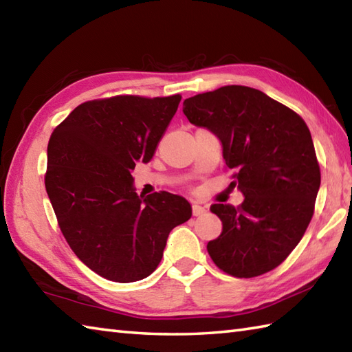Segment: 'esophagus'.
I'll return each mask as SVG.
<instances>
[{
    "label": "esophagus",
    "instance_id": "obj_1",
    "mask_svg": "<svg viewBox=\"0 0 352 352\" xmlns=\"http://www.w3.org/2000/svg\"><path fill=\"white\" fill-rule=\"evenodd\" d=\"M207 210H206V207H203L201 204H198V203H193L192 204V213H193V216H201V214H204Z\"/></svg>",
    "mask_w": 352,
    "mask_h": 352
}]
</instances>
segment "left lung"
Here are the masks:
<instances>
[{
	"label": "left lung",
	"mask_w": 352,
	"mask_h": 352,
	"mask_svg": "<svg viewBox=\"0 0 352 352\" xmlns=\"http://www.w3.org/2000/svg\"><path fill=\"white\" fill-rule=\"evenodd\" d=\"M189 122L213 133L234 170L241 207L213 204L222 233L207 243L214 265L251 278L283 263L307 230L320 186L309 126L261 91L223 86L184 100Z\"/></svg>",
	"instance_id": "8db88e82"
}]
</instances>
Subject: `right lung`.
Segmentation results:
<instances>
[{
	"label": "right lung",
	"instance_id": "add662e5",
	"mask_svg": "<svg viewBox=\"0 0 352 352\" xmlns=\"http://www.w3.org/2000/svg\"><path fill=\"white\" fill-rule=\"evenodd\" d=\"M182 96L121 95L80 104L52 131L45 175L51 206L71 250L116 283L146 278L168 236L189 221V201L169 192L139 197L131 172L148 163Z\"/></svg>",
	"mask_w": 352,
	"mask_h": 352
}]
</instances>
